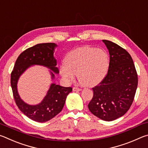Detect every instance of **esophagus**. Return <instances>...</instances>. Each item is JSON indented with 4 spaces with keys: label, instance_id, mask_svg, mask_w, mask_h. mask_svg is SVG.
<instances>
[{
    "label": "esophagus",
    "instance_id": "obj_1",
    "mask_svg": "<svg viewBox=\"0 0 148 148\" xmlns=\"http://www.w3.org/2000/svg\"><path fill=\"white\" fill-rule=\"evenodd\" d=\"M73 89L74 91H81V90H82L80 88H77V87H74L73 89Z\"/></svg>",
    "mask_w": 148,
    "mask_h": 148
}]
</instances>
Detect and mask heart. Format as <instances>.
Wrapping results in <instances>:
<instances>
[{
  "label": "heart",
  "instance_id": "heart-1",
  "mask_svg": "<svg viewBox=\"0 0 148 148\" xmlns=\"http://www.w3.org/2000/svg\"><path fill=\"white\" fill-rule=\"evenodd\" d=\"M61 66V74L67 82H71L77 74L85 86L92 87L100 83L106 76L109 57L106 51L96 47L84 46L71 51Z\"/></svg>",
  "mask_w": 148,
  "mask_h": 148
}]
</instances>
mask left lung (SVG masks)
I'll list each match as a JSON object with an SVG mask.
<instances>
[{
	"instance_id": "obj_1",
	"label": "left lung",
	"mask_w": 148,
	"mask_h": 148,
	"mask_svg": "<svg viewBox=\"0 0 148 148\" xmlns=\"http://www.w3.org/2000/svg\"><path fill=\"white\" fill-rule=\"evenodd\" d=\"M110 54L108 72L92 87L90 112L107 121L121 117L131 106L138 86V75L131 56L126 50L111 41L102 40Z\"/></svg>"
}]
</instances>
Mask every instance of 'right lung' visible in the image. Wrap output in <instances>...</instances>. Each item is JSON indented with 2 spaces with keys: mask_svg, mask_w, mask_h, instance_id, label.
Returning a JSON list of instances; mask_svg holds the SVG:
<instances>
[{
  "mask_svg": "<svg viewBox=\"0 0 148 148\" xmlns=\"http://www.w3.org/2000/svg\"><path fill=\"white\" fill-rule=\"evenodd\" d=\"M54 43H43L27 49L19 55L11 73V86L16 104L23 113L37 122H46L57 116L63 108L66 97L72 91L71 87H65L51 84L47 95L40 104L31 106L20 99L17 91V82L25 70L32 64L47 66L56 73H59L57 61L53 57ZM54 78V74L51 72Z\"/></svg>",
  "mask_w": 148,
  "mask_h": 148,
  "instance_id": "1",
  "label": "right lung"
}]
</instances>
